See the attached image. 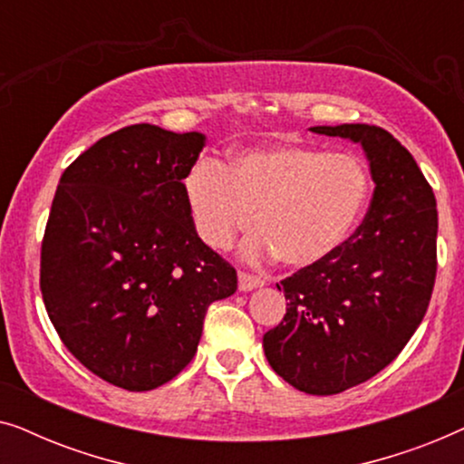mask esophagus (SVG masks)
I'll use <instances>...</instances> for the list:
<instances>
[{"label": "esophagus", "mask_w": 464, "mask_h": 464, "mask_svg": "<svg viewBox=\"0 0 464 464\" xmlns=\"http://www.w3.org/2000/svg\"><path fill=\"white\" fill-rule=\"evenodd\" d=\"M262 285H264L262 276L249 275V272H238V289L240 291H253V289L262 287Z\"/></svg>", "instance_id": "1"}]
</instances>
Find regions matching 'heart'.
I'll return each mask as SVG.
<instances>
[{"instance_id":"obj_1","label":"heart","mask_w":464,"mask_h":464,"mask_svg":"<svg viewBox=\"0 0 464 464\" xmlns=\"http://www.w3.org/2000/svg\"><path fill=\"white\" fill-rule=\"evenodd\" d=\"M372 181L359 158L302 143L238 151L230 162H194L183 194L200 240L227 249L238 232L249 259L276 257L308 268L334 256L363 218Z\"/></svg>"}]
</instances>
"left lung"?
Instances as JSON below:
<instances>
[{
  "label": "left lung",
  "instance_id": "1",
  "mask_svg": "<svg viewBox=\"0 0 464 464\" xmlns=\"http://www.w3.org/2000/svg\"><path fill=\"white\" fill-rule=\"evenodd\" d=\"M310 130L361 143L376 188L363 224L334 256L276 285L287 314L264 334V353L294 389L335 395L384 370L422 323L437 275V202L389 130Z\"/></svg>",
  "mask_w": 464,
  "mask_h": 464
}]
</instances>
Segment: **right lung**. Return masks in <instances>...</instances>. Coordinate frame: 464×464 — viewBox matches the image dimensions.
Returning a JSON list of instances; mask_svg holds the SVG:
<instances>
[{
  "label": "right lung",
  "instance_id": "obj_1",
  "mask_svg": "<svg viewBox=\"0 0 464 464\" xmlns=\"http://www.w3.org/2000/svg\"><path fill=\"white\" fill-rule=\"evenodd\" d=\"M202 132L132 124L63 173L42 240L40 287L67 351L126 391H151L194 359L207 308L237 270L202 243L183 177Z\"/></svg>",
  "mask_w": 464,
  "mask_h": 464
}]
</instances>
